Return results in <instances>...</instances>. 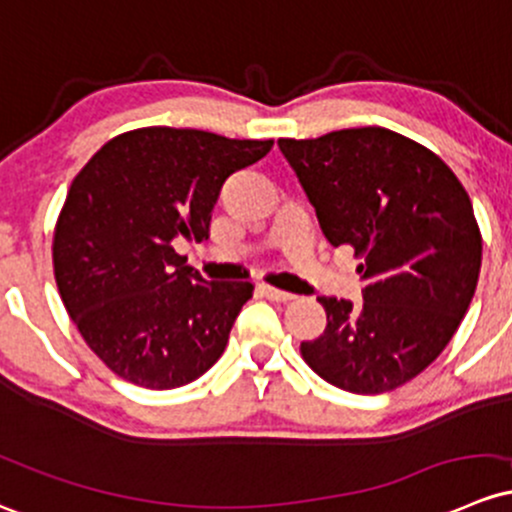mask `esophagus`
Segmentation results:
<instances>
[{"label":"esophagus","instance_id":"34e87169","mask_svg":"<svg viewBox=\"0 0 512 512\" xmlns=\"http://www.w3.org/2000/svg\"><path fill=\"white\" fill-rule=\"evenodd\" d=\"M260 294L265 299H270V301H279V304H287V301H292L294 299V294H289V292H282V289H274V287H270V284H260Z\"/></svg>","mask_w":512,"mask_h":512}]
</instances>
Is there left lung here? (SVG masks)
I'll return each mask as SVG.
<instances>
[{
  "label": "left lung",
  "mask_w": 512,
  "mask_h": 512,
  "mask_svg": "<svg viewBox=\"0 0 512 512\" xmlns=\"http://www.w3.org/2000/svg\"><path fill=\"white\" fill-rule=\"evenodd\" d=\"M321 230L351 245L363 304L319 297L326 328L301 358L326 383L380 395L437 360L469 311L481 272V230L454 171L385 127L279 139Z\"/></svg>",
  "instance_id": "left-lung-1"
}]
</instances>
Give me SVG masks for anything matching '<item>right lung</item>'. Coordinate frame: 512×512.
<instances>
[{
  "mask_svg": "<svg viewBox=\"0 0 512 512\" xmlns=\"http://www.w3.org/2000/svg\"><path fill=\"white\" fill-rule=\"evenodd\" d=\"M272 139L142 127L110 139L75 176L53 233L63 306L127 383L174 390L213 368L252 282H206L174 240H208L220 186Z\"/></svg>",
  "mask_w": 512,
  "mask_h": 512,
  "instance_id": "right-lung-1",
  "label": "right lung"
}]
</instances>
